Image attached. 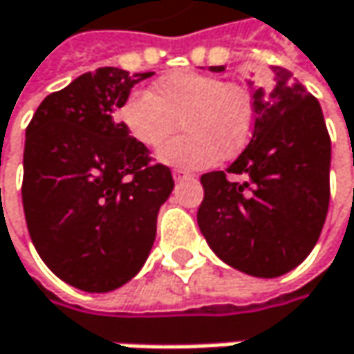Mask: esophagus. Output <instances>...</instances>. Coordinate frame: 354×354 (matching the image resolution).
<instances>
[{
  "label": "esophagus",
  "mask_w": 354,
  "mask_h": 354,
  "mask_svg": "<svg viewBox=\"0 0 354 354\" xmlns=\"http://www.w3.org/2000/svg\"><path fill=\"white\" fill-rule=\"evenodd\" d=\"M172 176H174V180H184V178H188V174L184 170H172Z\"/></svg>",
  "instance_id": "obj_1"
}]
</instances>
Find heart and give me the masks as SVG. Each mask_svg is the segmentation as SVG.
Segmentation results:
<instances>
[{
  "instance_id": "b5f03b06",
  "label": "heart",
  "mask_w": 354,
  "mask_h": 354,
  "mask_svg": "<svg viewBox=\"0 0 354 354\" xmlns=\"http://www.w3.org/2000/svg\"><path fill=\"white\" fill-rule=\"evenodd\" d=\"M117 119L136 144L161 145L182 124L186 134L158 151L164 164L201 170L229 160L247 145L255 125L253 95L221 77L174 71L158 79L151 93L133 91Z\"/></svg>"
}]
</instances>
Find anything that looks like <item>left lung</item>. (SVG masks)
I'll use <instances>...</instances> for the list:
<instances>
[{"label": "left lung", "mask_w": 354, "mask_h": 354, "mask_svg": "<svg viewBox=\"0 0 354 354\" xmlns=\"http://www.w3.org/2000/svg\"><path fill=\"white\" fill-rule=\"evenodd\" d=\"M272 73L270 86L253 88L249 145L225 172L201 176L205 198L196 214L210 249L255 277H277L304 261L330 201V136L320 103L290 71ZM233 174L245 180H231Z\"/></svg>", "instance_id": "8db88e82"}]
</instances>
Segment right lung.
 Masks as SVG:
<instances>
[{
	"label": "right lung",
	"instance_id": "1",
	"mask_svg": "<svg viewBox=\"0 0 354 354\" xmlns=\"http://www.w3.org/2000/svg\"><path fill=\"white\" fill-rule=\"evenodd\" d=\"M153 73L103 66L48 95L24 147L21 203L32 243L62 281L111 292L142 270L174 180L117 119Z\"/></svg>",
	"mask_w": 354,
	"mask_h": 354
}]
</instances>
